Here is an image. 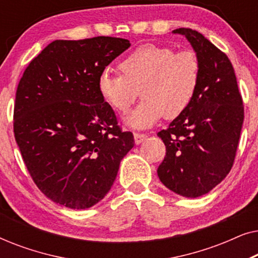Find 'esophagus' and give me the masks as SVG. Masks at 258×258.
<instances>
[{
	"mask_svg": "<svg viewBox=\"0 0 258 258\" xmlns=\"http://www.w3.org/2000/svg\"><path fill=\"white\" fill-rule=\"evenodd\" d=\"M134 139H135V143L136 144H140V143H142L143 141L147 139V135H146V134L135 133V134H134Z\"/></svg>",
	"mask_w": 258,
	"mask_h": 258,
	"instance_id": "esophagus-1",
	"label": "esophagus"
}]
</instances>
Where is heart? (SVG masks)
<instances>
[{"mask_svg":"<svg viewBox=\"0 0 258 258\" xmlns=\"http://www.w3.org/2000/svg\"><path fill=\"white\" fill-rule=\"evenodd\" d=\"M122 74L103 70L98 93L118 114H125L141 91L142 102L125 117L133 129H146L161 117L181 115L195 96L201 79V62L191 50L175 51L167 45L142 44L119 63Z\"/></svg>","mask_w":258,"mask_h":258,"instance_id":"1","label":"heart"}]
</instances>
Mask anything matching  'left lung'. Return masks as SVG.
<instances>
[{
	"instance_id": "obj_1",
	"label": "left lung",
	"mask_w": 258,
	"mask_h": 258,
	"mask_svg": "<svg viewBox=\"0 0 258 258\" xmlns=\"http://www.w3.org/2000/svg\"><path fill=\"white\" fill-rule=\"evenodd\" d=\"M201 62V79L189 107L157 134L165 157L161 182L178 195L202 196L225 178L234 164L244 107L228 56L199 31L178 28Z\"/></svg>"
}]
</instances>
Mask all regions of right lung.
Here are the masks:
<instances>
[{
  "label": "right lung",
  "mask_w": 258,
  "mask_h": 258,
  "mask_svg": "<svg viewBox=\"0 0 258 258\" xmlns=\"http://www.w3.org/2000/svg\"><path fill=\"white\" fill-rule=\"evenodd\" d=\"M129 47L110 36L56 40L24 70L14 134L35 184L55 203L87 209L100 202L135 144L97 88L100 74Z\"/></svg>",
  "instance_id": "1"
}]
</instances>
